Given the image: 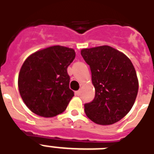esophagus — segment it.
Returning <instances> with one entry per match:
<instances>
[{
	"label": "esophagus",
	"instance_id": "obj_1",
	"mask_svg": "<svg viewBox=\"0 0 154 154\" xmlns=\"http://www.w3.org/2000/svg\"><path fill=\"white\" fill-rule=\"evenodd\" d=\"M76 95H77V96H80V95H81V90L76 91Z\"/></svg>",
	"mask_w": 154,
	"mask_h": 154
}]
</instances>
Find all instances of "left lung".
Instances as JSON below:
<instances>
[{
    "mask_svg": "<svg viewBox=\"0 0 154 154\" xmlns=\"http://www.w3.org/2000/svg\"><path fill=\"white\" fill-rule=\"evenodd\" d=\"M82 57L89 65L95 97L85 104L89 119L99 125H112L133 107L138 92V80L131 60L108 45L84 49Z\"/></svg>",
    "mask_w": 154,
    "mask_h": 154,
    "instance_id": "obj_1",
    "label": "left lung"
}]
</instances>
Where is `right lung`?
Listing matches in <instances>:
<instances>
[{"label": "right lung", "mask_w": 154, "mask_h": 154, "mask_svg": "<svg viewBox=\"0 0 154 154\" xmlns=\"http://www.w3.org/2000/svg\"><path fill=\"white\" fill-rule=\"evenodd\" d=\"M75 56L72 49L56 45L32 53L25 60L18 88L25 104L35 114L52 117L67 108L74 96L67 68Z\"/></svg>", "instance_id": "add662e5"}]
</instances>
